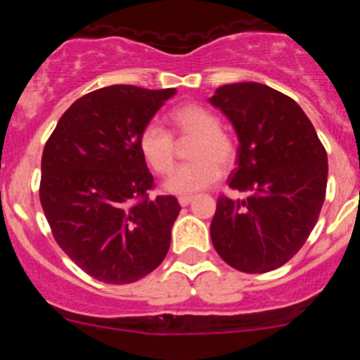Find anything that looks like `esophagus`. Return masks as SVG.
<instances>
[{
    "mask_svg": "<svg viewBox=\"0 0 360 360\" xmlns=\"http://www.w3.org/2000/svg\"><path fill=\"white\" fill-rule=\"evenodd\" d=\"M193 202V196H180V198H178V203H180V205H182V207H186V205H189V203Z\"/></svg>",
    "mask_w": 360,
    "mask_h": 360,
    "instance_id": "1",
    "label": "esophagus"
}]
</instances>
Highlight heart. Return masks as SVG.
Listing matches in <instances>:
<instances>
[{
  "label": "heart",
  "instance_id": "b5f03b06",
  "mask_svg": "<svg viewBox=\"0 0 360 360\" xmlns=\"http://www.w3.org/2000/svg\"><path fill=\"white\" fill-rule=\"evenodd\" d=\"M176 135L195 136L189 148L187 164L180 165L167 176L164 189L173 195H195L207 189L236 158V144L229 133L219 128V119L202 104H184L169 115ZM139 151L155 173H169L174 164V141L158 124H148L139 135Z\"/></svg>",
  "mask_w": 360,
  "mask_h": 360
}]
</instances>
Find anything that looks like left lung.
Wrapping results in <instances>:
<instances>
[{"label":"left lung","instance_id":"1","mask_svg":"<svg viewBox=\"0 0 360 360\" xmlns=\"http://www.w3.org/2000/svg\"><path fill=\"white\" fill-rule=\"evenodd\" d=\"M209 103L238 135V167L219 196L211 240L225 263L247 274L279 269L316 227L326 195L328 157L294 98L259 82L219 86Z\"/></svg>","mask_w":360,"mask_h":360}]
</instances>
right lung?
<instances>
[{
    "mask_svg": "<svg viewBox=\"0 0 360 360\" xmlns=\"http://www.w3.org/2000/svg\"><path fill=\"white\" fill-rule=\"evenodd\" d=\"M174 94L128 84L95 90L65 111L44 146V216L59 247L98 281H139L169 250L180 205L174 196L149 198L153 176L136 141Z\"/></svg>",
    "mask_w": 360,
    "mask_h": 360,
    "instance_id": "right-lung-1",
    "label": "right lung"
}]
</instances>
